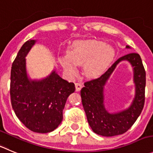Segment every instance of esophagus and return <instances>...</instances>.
Instances as JSON below:
<instances>
[{
  "label": "esophagus",
  "mask_w": 153,
  "mask_h": 153,
  "mask_svg": "<svg viewBox=\"0 0 153 153\" xmlns=\"http://www.w3.org/2000/svg\"><path fill=\"white\" fill-rule=\"evenodd\" d=\"M82 87H83V85H82L81 83H80V82H77V83H75V88H76V91H81Z\"/></svg>",
  "instance_id": "obj_1"
}]
</instances>
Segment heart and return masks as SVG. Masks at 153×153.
Wrapping results in <instances>:
<instances>
[{
  "mask_svg": "<svg viewBox=\"0 0 153 153\" xmlns=\"http://www.w3.org/2000/svg\"><path fill=\"white\" fill-rule=\"evenodd\" d=\"M113 54V48L101 41H78L72 44L68 55L61 59V64L69 75L76 73L77 65H83L85 75L94 78L105 71Z\"/></svg>",
  "mask_w": 153,
  "mask_h": 153,
  "instance_id": "heart-1",
  "label": "heart"
}]
</instances>
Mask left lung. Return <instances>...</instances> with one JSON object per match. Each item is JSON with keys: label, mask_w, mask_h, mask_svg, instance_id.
Returning a JSON list of instances; mask_svg holds the SVG:
<instances>
[{"label": "left lung", "mask_w": 153, "mask_h": 153, "mask_svg": "<svg viewBox=\"0 0 153 153\" xmlns=\"http://www.w3.org/2000/svg\"><path fill=\"white\" fill-rule=\"evenodd\" d=\"M126 48L131 49V47L128 45ZM122 61L129 62L133 68L135 98L127 109L117 113H110L105 106V86L117 65ZM145 87V69L140 56L136 53L121 57L97 79L85 82V87L81 90V97L88 124L93 131L104 137L116 136L126 132L134 124L143 109Z\"/></svg>", "instance_id": "1"}]
</instances>
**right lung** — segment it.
Here are the masks:
<instances>
[{
    "label": "right lung",
    "instance_id": "1",
    "mask_svg": "<svg viewBox=\"0 0 153 153\" xmlns=\"http://www.w3.org/2000/svg\"><path fill=\"white\" fill-rule=\"evenodd\" d=\"M36 40H28L19 51L10 76L11 104L17 118L31 131L49 133L62 121L67 98L75 92L74 83L62 79L53 69L41 79L28 75L26 59Z\"/></svg>",
    "mask_w": 153,
    "mask_h": 153
}]
</instances>
